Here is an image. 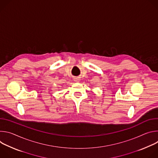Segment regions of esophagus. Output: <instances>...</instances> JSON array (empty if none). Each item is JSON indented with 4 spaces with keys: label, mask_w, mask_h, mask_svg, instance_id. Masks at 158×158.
<instances>
[{
    "label": "esophagus",
    "mask_w": 158,
    "mask_h": 158,
    "mask_svg": "<svg viewBox=\"0 0 158 158\" xmlns=\"http://www.w3.org/2000/svg\"><path fill=\"white\" fill-rule=\"evenodd\" d=\"M74 81H75V82H78L79 81V78H78V77H76V78H74Z\"/></svg>",
    "instance_id": "1"
}]
</instances>
